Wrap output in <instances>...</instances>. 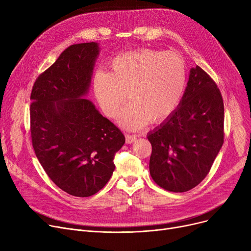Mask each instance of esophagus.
Listing matches in <instances>:
<instances>
[{"label": "esophagus", "mask_w": 251, "mask_h": 251, "mask_svg": "<svg viewBox=\"0 0 251 251\" xmlns=\"http://www.w3.org/2000/svg\"><path fill=\"white\" fill-rule=\"evenodd\" d=\"M125 137H126V143H128V144L134 142L137 138L135 135H130V134H126Z\"/></svg>", "instance_id": "esophagus-1"}]
</instances>
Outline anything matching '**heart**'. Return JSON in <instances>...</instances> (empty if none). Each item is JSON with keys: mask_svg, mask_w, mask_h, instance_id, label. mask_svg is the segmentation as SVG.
<instances>
[{"mask_svg": "<svg viewBox=\"0 0 251 251\" xmlns=\"http://www.w3.org/2000/svg\"><path fill=\"white\" fill-rule=\"evenodd\" d=\"M112 71L94 77L96 98L103 113L116 118L127 95L131 101L120 114L123 128L137 130L162 122L179 104L186 84V66L175 51L142 49L117 56Z\"/></svg>", "mask_w": 251, "mask_h": 251, "instance_id": "heart-1", "label": "heart"}]
</instances>
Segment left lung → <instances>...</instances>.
I'll return each instance as SVG.
<instances>
[{
	"label": "left lung",
	"mask_w": 251,
	"mask_h": 251,
	"mask_svg": "<svg viewBox=\"0 0 251 251\" xmlns=\"http://www.w3.org/2000/svg\"><path fill=\"white\" fill-rule=\"evenodd\" d=\"M150 172L160 187L185 192L208 174L224 143L221 91L200 66L190 69L178 108L148 134Z\"/></svg>",
	"instance_id": "8db88e82"
}]
</instances>
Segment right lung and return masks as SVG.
I'll return each instance as SVG.
<instances>
[{
	"instance_id": "1",
	"label": "right lung",
	"mask_w": 251,
	"mask_h": 251,
	"mask_svg": "<svg viewBox=\"0 0 251 251\" xmlns=\"http://www.w3.org/2000/svg\"><path fill=\"white\" fill-rule=\"evenodd\" d=\"M98 43L70 46L35 80L31 91L32 147L50 180L70 195L88 197L110 180L114 156L125 143L88 92Z\"/></svg>"
}]
</instances>
